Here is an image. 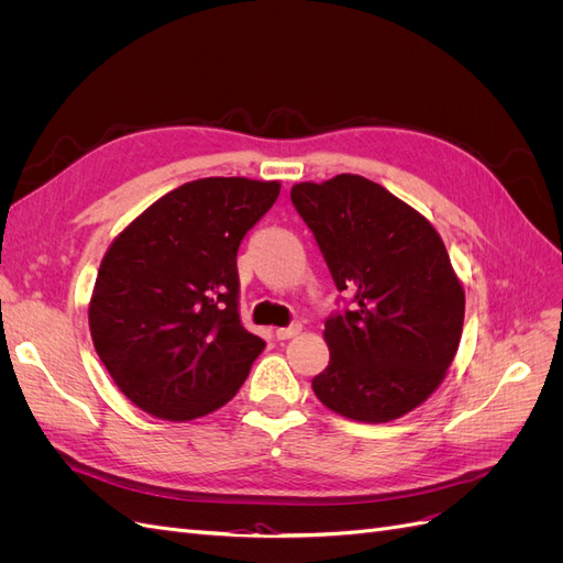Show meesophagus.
Instances as JSON below:
<instances>
[{"label":"esophagus","mask_w":563,"mask_h":563,"mask_svg":"<svg viewBox=\"0 0 563 563\" xmlns=\"http://www.w3.org/2000/svg\"><path fill=\"white\" fill-rule=\"evenodd\" d=\"M302 331L300 323H291V327H284V329H277V340H288V338H296L298 333Z\"/></svg>","instance_id":"34e87169"}]
</instances>
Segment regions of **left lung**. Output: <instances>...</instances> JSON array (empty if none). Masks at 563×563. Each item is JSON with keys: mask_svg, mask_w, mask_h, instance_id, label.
Masks as SVG:
<instances>
[{"mask_svg": "<svg viewBox=\"0 0 563 563\" xmlns=\"http://www.w3.org/2000/svg\"><path fill=\"white\" fill-rule=\"evenodd\" d=\"M291 201L347 298L323 329L331 360L312 380L317 399L362 422L401 418L444 380L463 333L465 291L444 242L362 176L298 183Z\"/></svg>", "mask_w": 563, "mask_h": 563, "instance_id": "8db88e82", "label": "left lung"}]
</instances>
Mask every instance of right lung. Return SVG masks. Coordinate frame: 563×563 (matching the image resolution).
I'll return each instance as SVG.
<instances>
[{"instance_id": "obj_1", "label": "right lung", "mask_w": 563, "mask_h": 563, "mask_svg": "<svg viewBox=\"0 0 563 563\" xmlns=\"http://www.w3.org/2000/svg\"><path fill=\"white\" fill-rule=\"evenodd\" d=\"M279 190L277 180L185 183L108 249L89 305L93 347L150 416L195 420L244 385L265 340L242 327L236 251Z\"/></svg>"}]
</instances>
